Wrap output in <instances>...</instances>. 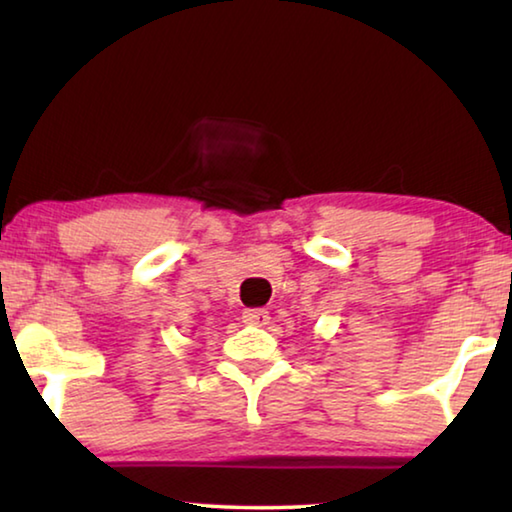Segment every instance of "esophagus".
Returning a JSON list of instances; mask_svg holds the SVG:
<instances>
[{"instance_id":"1","label":"esophagus","mask_w":512,"mask_h":512,"mask_svg":"<svg viewBox=\"0 0 512 512\" xmlns=\"http://www.w3.org/2000/svg\"><path fill=\"white\" fill-rule=\"evenodd\" d=\"M268 320H271V316H268L266 309H246L244 311V323L246 325L264 327V325H268Z\"/></svg>"}]
</instances>
